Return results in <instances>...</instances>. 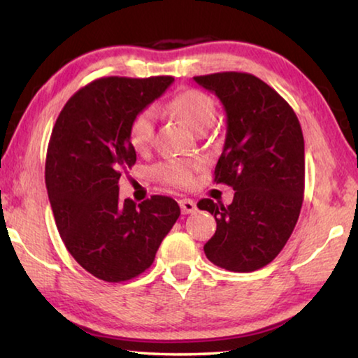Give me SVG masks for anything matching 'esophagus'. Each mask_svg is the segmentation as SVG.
Here are the masks:
<instances>
[{
	"mask_svg": "<svg viewBox=\"0 0 358 358\" xmlns=\"http://www.w3.org/2000/svg\"><path fill=\"white\" fill-rule=\"evenodd\" d=\"M180 208H181V213H183V215L194 213V211L197 210L196 202L191 201V199H181V201H180Z\"/></svg>",
	"mask_w": 358,
	"mask_h": 358,
	"instance_id": "34e87169",
	"label": "esophagus"
}]
</instances>
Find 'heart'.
I'll return each mask as SVG.
<instances>
[{"label":"heart","instance_id":"1","mask_svg":"<svg viewBox=\"0 0 358 358\" xmlns=\"http://www.w3.org/2000/svg\"><path fill=\"white\" fill-rule=\"evenodd\" d=\"M162 108L166 112L178 115L196 132L210 128L216 117L215 101L207 93L199 92V90H185V92L175 94L171 101L162 106ZM155 129L156 112L153 108L147 107L137 112L129 124V142L132 148L137 151L147 150L153 142ZM199 167H201V162L197 161L171 159L155 167V175L166 183L187 186L192 181L194 171H197Z\"/></svg>","mask_w":358,"mask_h":358}]
</instances>
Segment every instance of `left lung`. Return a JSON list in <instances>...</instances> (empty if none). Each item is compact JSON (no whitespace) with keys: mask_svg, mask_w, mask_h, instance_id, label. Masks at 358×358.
<instances>
[{"mask_svg":"<svg viewBox=\"0 0 358 358\" xmlns=\"http://www.w3.org/2000/svg\"><path fill=\"white\" fill-rule=\"evenodd\" d=\"M194 80L222 102L227 131L215 181L235 191L227 207L211 199L197 203L216 220L203 251L221 268L248 273L280 254L299 220L305 191L301 128L292 107L256 76L217 72Z\"/></svg>","mask_w":358,"mask_h":358,"instance_id":"8db88e82","label":"left lung"}]
</instances>
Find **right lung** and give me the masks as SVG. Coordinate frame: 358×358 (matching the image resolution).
<instances>
[{"mask_svg":"<svg viewBox=\"0 0 358 358\" xmlns=\"http://www.w3.org/2000/svg\"><path fill=\"white\" fill-rule=\"evenodd\" d=\"M173 77H104L78 90L53 126L45 186L66 248L88 273L121 282L143 273L180 216L171 197L136 205L118 197L123 169L136 164L129 124Z\"/></svg>","mask_w":358,"mask_h":358,"instance_id":"obj_1","label":"right lung"}]
</instances>
